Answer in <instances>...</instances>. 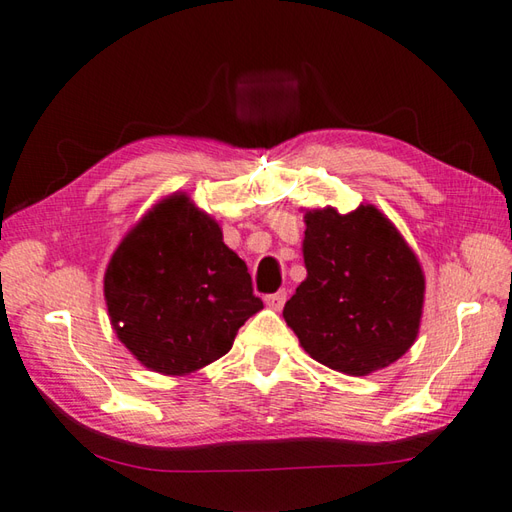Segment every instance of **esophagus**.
Here are the masks:
<instances>
[{
  "label": "esophagus",
  "mask_w": 512,
  "mask_h": 512,
  "mask_svg": "<svg viewBox=\"0 0 512 512\" xmlns=\"http://www.w3.org/2000/svg\"><path fill=\"white\" fill-rule=\"evenodd\" d=\"M286 290H279V292H275V295H268L266 297V306L268 308H273V310H281L284 308V303H286Z\"/></svg>",
  "instance_id": "obj_1"
}]
</instances>
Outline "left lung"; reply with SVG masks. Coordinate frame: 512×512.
I'll list each match as a JSON object with an SVG mask.
<instances>
[{"instance_id":"8db88e82","label":"left lung","mask_w":512,"mask_h":512,"mask_svg":"<svg viewBox=\"0 0 512 512\" xmlns=\"http://www.w3.org/2000/svg\"><path fill=\"white\" fill-rule=\"evenodd\" d=\"M308 277L284 319L314 361L367 376L405 354L420 328L424 275L418 257L372 204L341 215L306 213Z\"/></svg>"}]
</instances>
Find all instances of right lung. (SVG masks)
<instances>
[{
    "mask_svg": "<svg viewBox=\"0 0 512 512\" xmlns=\"http://www.w3.org/2000/svg\"><path fill=\"white\" fill-rule=\"evenodd\" d=\"M105 303L121 343L145 367L184 376L233 347L264 308L222 228L184 193L158 202L107 264Z\"/></svg>",
    "mask_w": 512,
    "mask_h": 512,
    "instance_id": "right-lung-1",
    "label": "right lung"
}]
</instances>
